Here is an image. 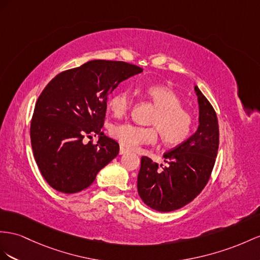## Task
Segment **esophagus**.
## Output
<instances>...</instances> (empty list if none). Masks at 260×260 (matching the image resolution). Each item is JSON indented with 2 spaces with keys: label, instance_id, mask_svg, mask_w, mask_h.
I'll use <instances>...</instances> for the list:
<instances>
[{
  "label": "esophagus",
  "instance_id": "obj_1",
  "mask_svg": "<svg viewBox=\"0 0 260 260\" xmlns=\"http://www.w3.org/2000/svg\"><path fill=\"white\" fill-rule=\"evenodd\" d=\"M126 152H127V149L124 148L123 146H121V147H119V155H124Z\"/></svg>",
  "mask_w": 260,
  "mask_h": 260
}]
</instances>
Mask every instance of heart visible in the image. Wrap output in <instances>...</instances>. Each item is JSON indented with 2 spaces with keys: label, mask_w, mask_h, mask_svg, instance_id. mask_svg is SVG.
<instances>
[{
  "label": "heart",
  "mask_w": 260,
  "mask_h": 260,
  "mask_svg": "<svg viewBox=\"0 0 260 260\" xmlns=\"http://www.w3.org/2000/svg\"><path fill=\"white\" fill-rule=\"evenodd\" d=\"M143 93L158 110L150 125L157 128L164 144L178 146L187 141L193 127V117L182 108V101L177 93L162 84L146 86ZM132 103L131 93L121 90L110 98L109 109L115 117H123L129 112ZM111 133L113 137L128 148L155 144L158 137L155 128L138 127L132 124L115 125Z\"/></svg>",
  "instance_id": "heart-1"
}]
</instances>
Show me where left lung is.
Segmentation results:
<instances>
[{
	"label": "left lung",
	"mask_w": 260,
	"mask_h": 260,
	"mask_svg": "<svg viewBox=\"0 0 260 260\" xmlns=\"http://www.w3.org/2000/svg\"><path fill=\"white\" fill-rule=\"evenodd\" d=\"M194 91L199 126L187 141L165 152L168 167L160 169L150 158L142 157L138 194L146 205L159 212H171L190 203L204 189L214 167L219 136L216 113L197 85Z\"/></svg>",
	"instance_id": "left-lung-1"
}]
</instances>
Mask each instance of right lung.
I'll use <instances>...</instances> for the list:
<instances>
[{
  "mask_svg": "<svg viewBox=\"0 0 260 260\" xmlns=\"http://www.w3.org/2000/svg\"><path fill=\"white\" fill-rule=\"evenodd\" d=\"M143 72L123 61L91 60L57 75L39 95L30 123L36 164L51 188L77 193L114 159L118 144L101 132L106 103L124 80ZM99 135L96 144L85 136Z\"/></svg>",
  "mask_w": 260,
  "mask_h": 260,
  "instance_id": "obj_1",
  "label": "right lung"
}]
</instances>
